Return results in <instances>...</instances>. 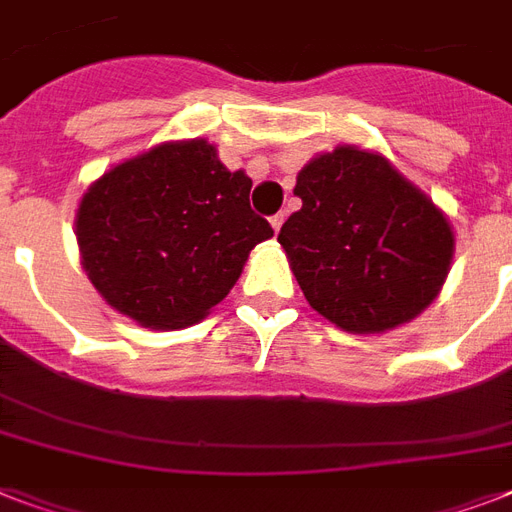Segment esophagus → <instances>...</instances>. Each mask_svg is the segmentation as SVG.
I'll list each match as a JSON object with an SVG mask.
<instances>
[{
  "label": "esophagus",
  "instance_id": "34e87169",
  "mask_svg": "<svg viewBox=\"0 0 512 512\" xmlns=\"http://www.w3.org/2000/svg\"><path fill=\"white\" fill-rule=\"evenodd\" d=\"M281 225H284V212H279V215H273V217H271L273 233H279V231H281Z\"/></svg>",
  "mask_w": 512,
  "mask_h": 512
}]
</instances>
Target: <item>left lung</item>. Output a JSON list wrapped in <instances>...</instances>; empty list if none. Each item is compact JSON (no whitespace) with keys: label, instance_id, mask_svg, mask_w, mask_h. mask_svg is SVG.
Masks as SVG:
<instances>
[{"label":"left lung","instance_id":"1","mask_svg":"<svg viewBox=\"0 0 512 512\" xmlns=\"http://www.w3.org/2000/svg\"><path fill=\"white\" fill-rule=\"evenodd\" d=\"M303 207L279 244L316 313L350 335L409 324L438 297L454 257L449 217L377 151L337 146L297 172Z\"/></svg>","mask_w":512,"mask_h":512}]
</instances>
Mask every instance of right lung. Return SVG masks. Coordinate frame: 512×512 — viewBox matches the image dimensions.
<instances>
[{"label":"right lung","mask_w":512,"mask_h":512,"mask_svg":"<svg viewBox=\"0 0 512 512\" xmlns=\"http://www.w3.org/2000/svg\"><path fill=\"white\" fill-rule=\"evenodd\" d=\"M252 180L204 138L170 140L124 159L76 209L82 268L114 311L146 329L201 321L271 239L249 207Z\"/></svg>","instance_id":"add662e5"}]
</instances>
